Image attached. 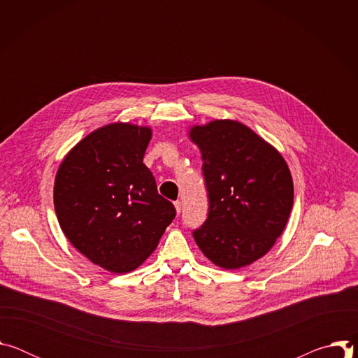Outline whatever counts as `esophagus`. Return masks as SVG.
Here are the masks:
<instances>
[{
    "instance_id": "1",
    "label": "esophagus",
    "mask_w": 358,
    "mask_h": 358,
    "mask_svg": "<svg viewBox=\"0 0 358 358\" xmlns=\"http://www.w3.org/2000/svg\"><path fill=\"white\" fill-rule=\"evenodd\" d=\"M174 206H176L177 214H180V213H181V201H176V202H174Z\"/></svg>"
}]
</instances>
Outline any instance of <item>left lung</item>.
Instances as JSON below:
<instances>
[{
	"label": "left lung",
	"mask_w": 358,
	"mask_h": 358,
	"mask_svg": "<svg viewBox=\"0 0 358 358\" xmlns=\"http://www.w3.org/2000/svg\"><path fill=\"white\" fill-rule=\"evenodd\" d=\"M189 136L201 151L208 195V217L192 236L217 266L250 265L273 246L289 220V167L271 144L238 122L195 126Z\"/></svg>",
	"instance_id": "obj_1"
}]
</instances>
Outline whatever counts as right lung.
Segmentation results:
<instances>
[{"instance_id":"add662e5","label":"right lung","mask_w":358,"mask_h":358,"mask_svg":"<svg viewBox=\"0 0 358 358\" xmlns=\"http://www.w3.org/2000/svg\"><path fill=\"white\" fill-rule=\"evenodd\" d=\"M151 130L109 124L86 136L62 162L54 188L59 225L93 264L115 273L141 265L176 218L143 163Z\"/></svg>"}]
</instances>
